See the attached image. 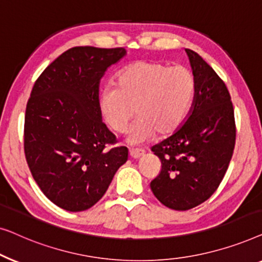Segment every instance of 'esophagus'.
Listing matches in <instances>:
<instances>
[{
	"instance_id": "1",
	"label": "esophagus",
	"mask_w": 262,
	"mask_h": 262,
	"mask_svg": "<svg viewBox=\"0 0 262 262\" xmlns=\"http://www.w3.org/2000/svg\"><path fill=\"white\" fill-rule=\"evenodd\" d=\"M129 154H130L132 158H134V159H139L140 157H142L143 154H145V150L139 149V148H130Z\"/></svg>"
}]
</instances>
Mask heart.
<instances>
[{
	"label": "heart",
	"mask_w": 262,
	"mask_h": 262,
	"mask_svg": "<svg viewBox=\"0 0 262 262\" xmlns=\"http://www.w3.org/2000/svg\"><path fill=\"white\" fill-rule=\"evenodd\" d=\"M196 94V78L185 66L154 60L127 65L116 76V86H106L98 108L108 126L122 133L134 117L128 142L136 145L157 134L166 136L182 126Z\"/></svg>",
	"instance_id": "obj_1"
}]
</instances>
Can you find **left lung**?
I'll return each instance as SVG.
<instances>
[{
  "mask_svg": "<svg viewBox=\"0 0 262 262\" xmlns=\"http://www.w3.org/2000/svg\"><path fill=\"white\" fill-rule=\"evenodd\" d=\"M196 94L185 122L152 147L161 171L150 190L169 209H192L217 190L233 157L236 127L226 84L200 54L186 49Z\"/></svg>",
  "mask_w": 262,
  "mask_h": 262,
  "instance_id": "left-lung-1",
  "label": "left lung"
}]
</instances>
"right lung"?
I'll use <instances>...</instances> for the list:
<instances>
[{
  "mask_svg": "<svg viewBox=\"0 0 262 262\" xmlns=\"http://www.w3.org/2000/svg\"><path fill=\"white\" fill-rule=\"evenodd\" d=\"M123 47H72L33 86L25 115V156L40 190L59 208L84 211L103 197L127 147L106 148L115 135L102 122L99 82L126 56Z\"/></svg>",
  "mask_w": 262,
  "mask_h": 262,
  "instance_id": "obj_1",
  "label": "right lung"
}]
</instances>
